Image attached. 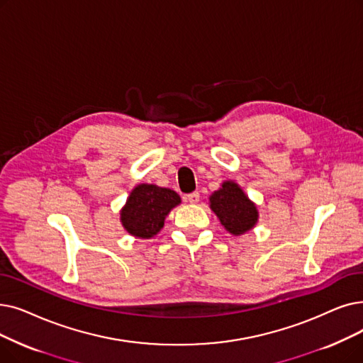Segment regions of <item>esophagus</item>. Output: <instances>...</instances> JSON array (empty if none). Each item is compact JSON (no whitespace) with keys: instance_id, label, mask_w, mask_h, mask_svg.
I'll use <instances>...</instances> for the list:
<instances>
[{"instance_id":"esophagus-1","label":"esophagus","mask_w":363,"mask_h":363,"mask_svg":"<svg viewBox=\"0 0 363 363\" xmlns=\"http://www.w3.org/2000/svg\"><path fill=\"white\" fill-rule=\"evenodd\" d=\"M186 201H190V203H199V200H200V194L197 193V191H194V193H190V194H186Z\"/></svg>"}]
</instances>
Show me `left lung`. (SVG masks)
I'll list each match as a JSON object with an SVG mask.
<instances>
[{
  "mask_svg": "<svg viewBox=\"0 0 363 363\" xmlns=\"http://www.w3.org/2000/svg\"><path fill=\"white\" fill-rule=\"evenodd\" d=\"M209 203L220 224L234 235L245 234L258 223L255 203L250 201L242 188L233 181L223 182L219 190L213 191L209 197Z\"/></svg>",
  "mask_w": 363,
  "mask_h": 363,
  "instance_id": "8db88e82",
  "label": "left lung"
}]
</instances>
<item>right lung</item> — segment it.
Returning a JSON list of instances; mask_svg holds the SVG:
<instances>
[{"mask_svg":"<svg viewBox=\"0 0 363 363\" xmlns=\"http://www.w3.org/2000/svg\"><path fill=\"white\" fill-rule=\"evenodd\" d=\"M179 203L181 197L170 188L139 184L120 212L121 224L135 238L151 239L163 228L166 216Z\"/></svg>","mask_w":363,"mask_h":363,"instance_id":"obj_1","label":"right lung"}]
</instances>
